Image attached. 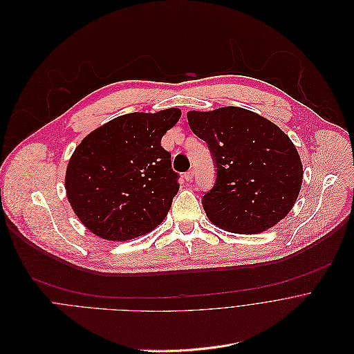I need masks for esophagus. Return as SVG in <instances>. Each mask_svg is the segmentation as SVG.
Here are the masks:
<instances>
[{
    "label": "esophagus",
    "instance_id": "1",
    "mask_svg": "<svg viewBox=\"0 0 354 354\" xmlns=\"http://www.w3.org/2000/svg\"><path fill=\"white\" fill-rule=\"evenodd\" d=\"M184 178L187 181H192L194 180V170H188L185 174H184Z\"/></svg>",
    "mask_w": 354,
    "mask_h": 354
}]
</instances>
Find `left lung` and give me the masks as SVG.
Wrapping results in <instances>:
<instances>
[{
    "mask_svg": "<svg viewBox=\"0 0 354 354\" xmlns=\"http://www.w3.org/2000/svg\"><path fill=\"white\" fill-rule=\"evenodd\" d=\"M187 118L216 167L215 184L202 196L212 223L227 232L255 234L289 214L301 188L303 166L283 131L234 106L188 111Z\"/></svg>",
    "mask_w": 354,
    "mask_h": 354,
    "instance_id": "8db88e82",
    "label": "left lung"
}]
</instances>
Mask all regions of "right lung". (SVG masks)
<instances>
[{"instance_id": "obj_1", "label": "right lung", "mask_w": 354, "mask_h": 354, "mask_svg": "<svg viewBox=\"0 0 354 354\" xmlns=\"http://www.w3.org/2000/svg\"><path fill=\"white\" fill-rule=\"evenodd\" d=\"M180 117L178 109L124 114L77 147L66 167L65 189L75 215L92 233L125 241L163 222L180 176L160 142Z\"/></svg>"}]
</instances>
